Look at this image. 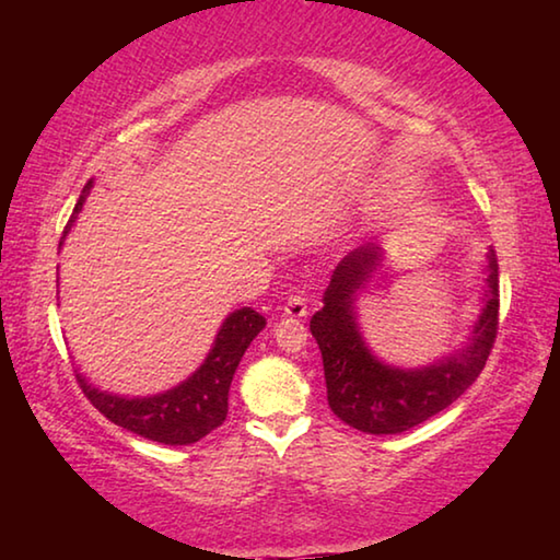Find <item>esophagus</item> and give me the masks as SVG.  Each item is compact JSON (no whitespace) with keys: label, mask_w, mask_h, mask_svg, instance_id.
Returning a JSON list of instances; mask_svg holds the SVG:
<instances>
[{"label":"esophagus","mask_w":560,"mask_h":560,"mask_svg":"<svg viewBox=\"0 0 560 560\" xmlns=\"http://www.w3.org/2000/svg\"><path fill=\"white\" fill-rule=\"evenodd\" d=\"M308 314V306H306V299L301 296H291L289 301H287V306H283V316H289V318H303Z\"/></svg>","instance_id":"esophagus-1"}]
</instances>
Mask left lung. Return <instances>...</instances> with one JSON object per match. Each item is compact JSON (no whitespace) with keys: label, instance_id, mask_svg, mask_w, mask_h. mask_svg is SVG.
Returning <instances> with one entry per match:
<instances>
[{"label":"left lung","instance_id":"obj_1","mask_svg":"<svg viewBox=\"0 0 560 560\" xmlns=\"http://www.w3.org/2000/svg\"><path fill=\"white\" fill-rule=\"evenodd\" d=\"M383 246L363 244L340 259L311 318L324 358L328 405L350 428L368 434H400L450 407L485 371L499 328V264L487 254V289L467 346L422 368H397L377 358L358 326L355 301L383 267Z\"/></svg>","mask_w":560,"mask_h":560}]
</instances>
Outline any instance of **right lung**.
<instances>
[{
	"label": "right lung",
	"instance_id": "add662e5",
	"mask_svg": "<svg viewBox=\"0 0 560 560\" xmlns=\"http://www.w3.org/2000/svg\"><path fill=\"white\" fill-rule=\"evenodd\" d=\"M91 187L93 183H86V187L81 189L79 202H75L71 220L63 230L59 249L63 246L66 234L71 232L75 217L83 210ZM264 326H267V318L249 306L232 311L224 318L222 328L217 330V338L205 363L187 381L158 395H113L93 387L81 373L75 377H79L81 390L91 405L118 428H126L128 432H136L140 438L160 444H173V447L195 444L226 420V410H230L226 400H230L234 371L240 365L244 350L261 334Z\"/></svg>",
	"mask_w": 560,
	"mask_h": 560
}]
</instances>
